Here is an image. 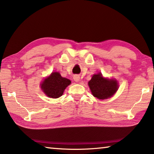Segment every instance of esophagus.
I'll use <instances>...</instances> for the list:
<instances>
[{
  "label": "esophagus",
  "mask_w": 154,
  "mask_h": 154,
  "mask_svg": "<svg viewBox=\"0 0 154 154\" xmlns=\"http://www.w3.org/2000/svg\"><path fill=\"white\" fill-rule=\"evenodd\" d=\"M73 79H74L75 82H78L80 80V77L79 76V75H75V76L73 77Z\"/></svg>",
  "instance_id": "obj_1"
}]
</instances>
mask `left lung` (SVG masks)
Returning a JSON list of instances; mask_svg holds the SVG:
<instances>
[{
	"mask_svg": "<svg viewBox=\"0 0 154 154\" xmlns=\"http://www.w3.org/2000/svg\"><path fill=\"white\" fill-rule=\"evenodd\" d=\"M88 85L92 95L100 100L111 98L118 90V83L116 79L103 77L100 72L93 75Z\"/></svg>",
	"mask_w": 154,
	"mask_h": 154,
	"instance_id": "left-lung-1",
	"label": "left lung"
}]
</instances>
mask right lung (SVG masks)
Segmentation results:
<instances>
[{
    "label": "right lung",
    "instance_id": "obj_1",
    "mask_svg": "<svg viewBox=\"0 0 154 154\" xmlns=\"http://www.w3.org/2000/svg\"><path fill=\"white\" fill-rule=\"evenodd\" d=\"M71 83V80L62 77L58 72H54L41 83V88L48 97L57 98L63 94L64 90Z\"/></svg>",
    "mask_w": 154,
    "mask_h": 154
}]
</instances>
